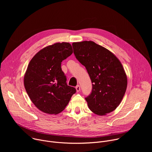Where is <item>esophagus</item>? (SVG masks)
<instances>
[{
	"label": "esophagus",
	"instance_id": "34e87169",
	"mask_svg": "<svg viewBox=\"0 0 152 152\" xmlns=\"http://www.w3.org/2000/svg\"><path fill=\"white\" fill-rule=\"evenodd\" d=\"M76 91L77 92H79L80 90V86L79 85H77L76 86Z\"/></svg>",
	"mask_w": 152,
	"mask_h": 152
}]
</instances>
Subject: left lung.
I'll return each mask as SVG.
<instances>
[{
  "mask_svg": "<svg viewBox=\"0 0 152 152\" xmlns=\"http://www.w3.org/2000/svg\"><path fill=\"white\" fill-rule=\"evenodd\" d=\"M72 46L93 83L92 92L85 98L90 110L98 115L113 112L127 88V76L121 62L109 50L91 41L73 42Z\"/></svg>",
  "mask_w": 152,
  "mask_h": 152,
  "instance_id": "obj_1",
  "label": "left lung"
}]
</instances>
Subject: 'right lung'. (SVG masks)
<instances>
[{"mask_svg":"<svg viewBox=\"0 0 152 152\" xmlns=\"http://www.w3.org/2000/svg\"><path fill=\"white\" fill-rule=\"evenodd\" d=\"M73 53L69 42H56L40 50L29 62L24 76L26 91L41 111L58 114L68 104L74 87L67 85L61 65Z\"/></svg>","mask_w":152,"mask_h":152,"instance_id":"right-lung-1","label":"right lung"}]
</instances>
